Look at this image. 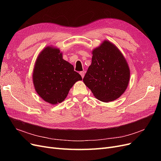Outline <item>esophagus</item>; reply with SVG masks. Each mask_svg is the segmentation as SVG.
Returning <instances> with one entry per match:
<instances>
[{
    "instance_id": "obj_1",
    "label": "esophagus",
    "mask_w": 161,
    "mask_h": 161,
    "mask_svg": "<svg viewBox=\"0 0 161 161\" xmlns=\"http://www.w3.org/2000/svg\"><path fill=\"white\" fill-rule=\"evenodd\" d=\"M85 73H86V72H85V71H81V72H80V74L81 76L82 77V78H83L84 75H85Z\"/></svg>"
}]
</instances>
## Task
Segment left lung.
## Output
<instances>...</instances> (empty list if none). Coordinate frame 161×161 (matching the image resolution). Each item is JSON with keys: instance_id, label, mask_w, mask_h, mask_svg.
<instances>
[{"instance_id": "8db88e82", "label": "left lung", "mask_w": 161, "mask_h": 161, "mask_svg": "<svg viewBox=\"0 0 161 161\" xmlns=\"http://www.w3.org/2000/svg\"><path fill=\"white\" fill-rule=\"evenodd\" d=\"M92 53L91 64L83 79L84 83L102 102L116 100L124 93L129 82L127 62L119 49L108 40Z\"/></svg>"}]
</instances>
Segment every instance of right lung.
I'll list each match as a JSON object with an SVG mask.
<instances>
[{
    "mask_svg": "<svg viewBox=\"0 0 161 161\" xmlns=\"http://www.w3.org/2000/svg\"><path fill=\"white\" fill-rule=\"evenodd\" d=\"M32 80L38 95L46 102L57 104L63 102L74 84L82 78L73 65L63 58L60 50L48 46L36 59Z\"/></svg>",
    "mask_w": 161,
    "mask_h": 161,
    "instance_id": "1",
    "label": "right lung"
}]
</instances>
